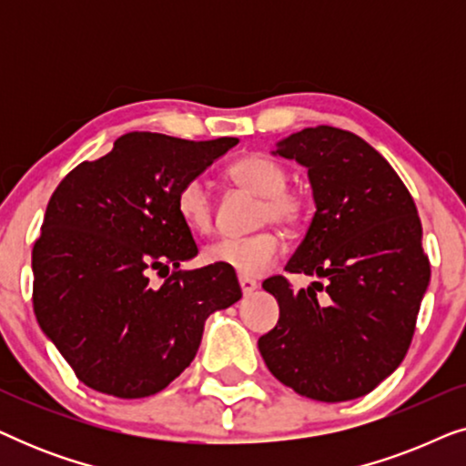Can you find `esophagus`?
I'll list each match as a JSON object with an SVG mask.
<instances>
[{
  "instance_id": "esophagus-1",
  "label": "esophagus",
  "mask_w": 466,
  "mask_h": 466,
  "mask_svg": "<svg viewBox=\"0 0 466 466\" xmlns=\"http://www.w3.org/2000/svg\"><path fill=\"white\" fill-rule=\"evenodd\" d=\"M239 286H241V292H244L246 297H248V295H252V292L258 289V284L254 282V279H250V278H244V276L239 278Z\"/></svg>"
}]
</instances>
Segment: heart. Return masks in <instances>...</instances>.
Returning <instances> with one entry per match:
<instances>
[{
    "instance_id": "heart-1",
    "label": "heart",
    "mask_w": 466,
    "mask_h": 466,
    "mask_svg": "<svg viewBox=\"0 0 466 466\" xmlns=\"http://www.w3.org/2000/svg\"><path fill=\"white\" fill-rule=\"evenodd\" d=\"M227 177L235 187L260 197L258 222L295 231L305 220V203L289 187V174L273 158L248 155L238 158L227 169ZM176 209L184 225L195 233H208L214 222V201L199 177L184 182L176 195ZM282 254V239L271 231H260L250 238H220L206 246L203 260L209 265L227 267L244 278L260 276Z\"/></svg>"
}]
</instances>
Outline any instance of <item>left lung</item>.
<instances>
[{"instance_id": "obj_1", "label": "left lung", "mask_w": 466, "mask_h": 466, "mask_svg": "<svg viewBox=\"0 0 466 466\" xmlns=\"http://www.w3.org/2000/svg\"><path fill=\"white\" fill-rule=\"evenodd\" d=\"M273 155L308 167L316 203L286 271L324 284L295 292L282 276L265 279L279 320L258 339L260 356L301 397L359 399L403 362L429 289L416 203L390 163L350 131L309 127Z\"/></svg>"}]
</instances>
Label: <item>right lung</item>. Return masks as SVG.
Returning a JSON list of instances; mask_svg holds the SVG:
<instances>
[{
  "mask_svg": "<svg viewBox=\"0 0 466 466\" xmlns=\"http://www.w3.org/2000/svg\"><path fill=\"white\" fill-rule=\"evenodd\" d=\"M238 142L125 133L56 187L31 252L34 311L82 384L118 399L161 392L193 362L208 316L241 299L227 267L180 271L199 250L176 209L182 184Z\"/></svg>",
  "mask_w": 466,
  "mask_h": 466,
  "instance_id": "right-lung-1",
  "label": "right lung"
}]
</instances>
